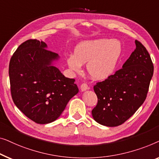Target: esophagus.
I'll return each mask as SVG.
<instances>
[{
	"instance_id": "esophagus-1",
	"label": "esophagus",
	"mask_w": 159,
	"mask_h": 159,
	"mask_svg": "<svg viewBox=\"0 0 159 159\" xmlns=\"http://www.w3.org/2000/svg\"><path fill=\"white\" fill-rule=\"evenodd\" d=\"M80 91H85L89 89V86L86 84H82L81 85H80Z\"/></svg>"
}]
</instances>
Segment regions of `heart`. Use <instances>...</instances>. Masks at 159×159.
I'll return each instance as SVG.
<instances>
[{"label":"heart","instance_id":"obj_1","mask_svg":"<svg viewBox=\"0 0 159 159\" xmlns=\"http://www.w3.org/2000/svg\"><path fill=\"white\" fill-rule=\"evenodd\" d=\"M122 53V45L117 39H97L80 42L73 55L66 57L70 70L79 73L86 63V71L93 80H104L112 74Z\"/></svg>","mask_w":159,"mask_h":159}]
</instances>
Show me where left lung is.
<instances>
[{
	"instance_id": "1",
	"label": "left lung",
	"mask_w": 159,
	"mask_h": 159,
	"mask_svg": "<svg viewBox=\"0 0 159 159\" xmlns=\"http://www.w3.org/2000/svg\"><path fill=\"white\" fill-rule=\"evenodd\" d=\"M136 48L122 68L93 87L97 105L91 111L96 122L116 127L133 115L146 100L153 74V65L146 48L135 41Z\"/></svg>"
}]
</instances>
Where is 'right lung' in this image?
I'll return each instance as SVG.
<instances>
[{
	"label": "right lung",
	"instance_id": "obj_1",
	"mask_svg": "<svg viewBox=\"0 0 159 159\" xmlns=\"http://www.w3.org/2000/svg\"><path fill=\"white\" fill-rule=\"evenodd\" d=\"M47 49L42 41L24 42L11 58L8 70L13 102L38 124L56 120L79 93L75 80L65 77L55 66L59 55Z\"/></svg>",
	"mask_w": 159,
	"mask_h": 159
}]
</instances>
